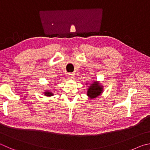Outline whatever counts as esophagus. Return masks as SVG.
<instances>
[{
  "label": "esophagus",
  "instance_id": "obj_1",
  "mask_svg": "<svg viewBox=\"0 0 150 150\" xmlns=\"http://www.w3.org/2000/svg\"><path fill=\"white\" fill-rule=\"evenodd\" d=\"M68 78H69V79H72L74 78V74H73V73H69V74H68Z\"/></svg>",
  "mask_w": 150,
  "mask_h": 150
}]
</instances>
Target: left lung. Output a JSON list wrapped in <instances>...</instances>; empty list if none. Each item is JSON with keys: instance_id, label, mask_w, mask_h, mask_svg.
Returning a JSON list of instances; mask_svg holds the SVG:
<instances>
[{"instance_id": "obj_1", "label": "left lung", "mask_w": 150, "mask_h": 150, "mask_svg": "<svg viewBox=\"0 0 150 150\" xmlns=\"http://www.w3.org/2000/svg\"><path fill=\"white\" fill-rule=\"evenodd\" d=\"M88 83H86V84ZM103 86L100 83L99 81H94L90 84L87 89V96L91 100L94 99L98 97L103 92Z\"/></svg>"}]
</instances>
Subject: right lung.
<instances>
[{"label":"right lung","instance_id":"1","mask_svg":"<svg viewBox=\"0 0 150 150\" xmlns=\"http://www.w3.org/2000/svg\"><path fill=\"white\" fill-rule=\"evenodd\" d=\"M44 94L46 96H48V97L52 96L54 95V94L52 93V91H49V90H47V91H46L45 92H44Z\"/></svg>","mask_w":150,"mask_h":150}]
</instances>
